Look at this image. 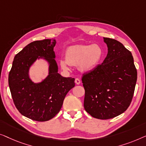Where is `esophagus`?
<instances>
[{"label": "esophagus", "instance_id": "esophagus-1", "mask_svg": "<svg viewBox=\"0 0 146 146\" xmlns=\"http://www.w3.org/2000/svg\"><path fill=\"white\" fill-rule=\"evenodd\" d=\"M75 83L77 84V85H79V84L81 83V81H80V79H78V78H76L75 80Z\"/></svg>", "mask_w": 146, "mask_h": 146}]
</instances>
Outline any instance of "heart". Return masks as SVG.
Wrapping results in <instances>:
<instances>
[{"mask_svg": "<svg viewBox=\"0 0 146 146\" xmlns=\"http://www.w3.org/2000/svg\"><path fill=\"white\" fill-rule=\"evenodd\" d=\"M104 57V50L101 45H76L69 47L65 52V59L59 64L64 70H69L70 65H78L79 70L87 72L99 66Z\"/></svg>", "mask_w": 146, "mask_h": 146, "instance_id": "heart-1", "label": "heart"}]
</instances>
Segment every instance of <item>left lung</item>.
Instances as JSON below:
<instances>
[{
	"instance_id": "left-lung-1",
	"label": "left lung",
	"mask_w": 146,
	"mask_h": 146,
	"mask_svg": "<svg viewBox=\"0 0 146 146\" xmlns=\"http://www.w3.org/2000/svg\"><path fill=\"white\" fill-rule=\"evenodd\" d=\"M108 53L103 62L84 74V108L95 118L106 120L126 111L134 95L137 70L130 51L114 39L103 38Z\"/></svg>"
}]
</instances>
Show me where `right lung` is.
<instances>
[{"instance_id": "add662e5", "label": "right lung", "mask_w": 146, "mask_h": 146, "mask_svg": "<svg viewBox=\"0 0 146 146\" xmlns=\"http://www.w3.org/2000/svg\"><path fill=\"white\" fill-rule=\"evenodd\" d=\"M55 39L35 41L17 53L9 75L12 99L20 113L38 122L50 120L61 108L67 93L75 87V79L63 77L58 73L53 48ZM43 59L48 66L47 77L35 83L29 69L37 60Z\"/></svg>"}]
</instances>
